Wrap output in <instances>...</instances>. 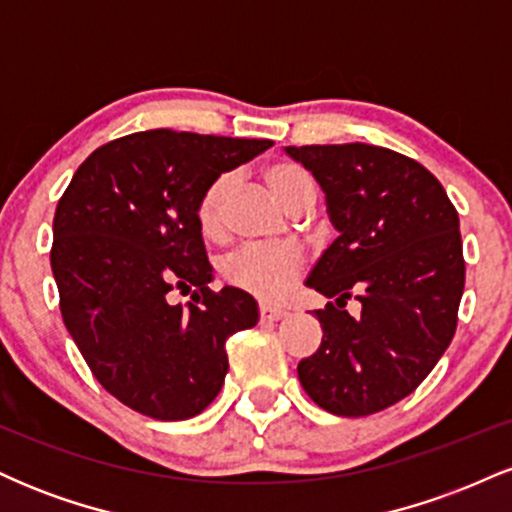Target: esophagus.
I'll return each instance as SVG.
<instances>
[{"label": "esophagus", "instance_id": "obj_1", "mask_svg": "<svg viewBox=\"0 0 512 512\" xmlns=\"http://www.w3.org/2000/svg\"><path fill=\"white\" fill-rule=\"evenodd\" d=\"M260 317H262V320H267V322H276V320H281V317H286V310L276 308V305L262 303L260 305Z\"/></svg>", "mask_w": 512, "mask_h": 512}]
</instances>
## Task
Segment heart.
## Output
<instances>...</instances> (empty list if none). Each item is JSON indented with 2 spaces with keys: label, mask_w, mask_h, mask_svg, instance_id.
<instances>
[{
  "label": "heart",
  "mask_w": 512,
  "mask_h": 512,
  "mask_svg": "<svg viewBox=\"0 0 512 512\" xmlns=\"http://www.w3.org/2000/svg\"><path fill=\"white\" fill-rule=\"evenodd\" d=\"M264 180L293 214H305L315 207V180L296 163H274L264 170ZM236 187V175L221 173L209 182L197 204V221L204 236L219 238L223 233L226 202ZM303 269V252L296 245H245L221 262L223 279L231 286L257 298H281L291 291Z\"/></svg>",
  "instance_id": "obj_1"
}]
</instances>
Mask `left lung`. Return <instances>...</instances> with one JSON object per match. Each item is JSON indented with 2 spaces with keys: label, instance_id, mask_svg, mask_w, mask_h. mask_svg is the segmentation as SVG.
<instances>
[{
  "label": "left lung",
  "instance_id": "8db88e82",
  "mask_svg": "<svg viewBox=\"0 0 512 512\" xmlns=\"http://www.w3.org/2000/svg\"><path fill=\"white\" fill-rule=\"evenodd\" d=\"M325 192L339 236L305 284L322 344L298 363L303 390L337 416H368L416 390L445 354L464 291L460 219L421 163L373 144L286 146ZM354 295L362 315L343 310Z\"/></svg>",
  "mask_w": 512,
  "mask_h": 512
}]
</instances>
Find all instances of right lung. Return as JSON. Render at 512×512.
Masks as SVG:
<instances>
[{
    "instance_id": "obj_1",
    "label": "right lung",
    "mask_w": 512,
    "mask_h": 512,
    "mask_svg": "<svg viewBox=\"0 0 512 512\" xmlns=\"http://www.w3.org/2000/svg\"><path fill=\"white\" fill-rule=\"evenodd\" d=\"M269 139L149 129L81 163L52 221L62 320L110 395L158 421L192 419L221 392L226 339L260 320L236 286L209 289L197 204ZM193 293L173 306L167 293Z\"/></svg>"
}]
</instances>
